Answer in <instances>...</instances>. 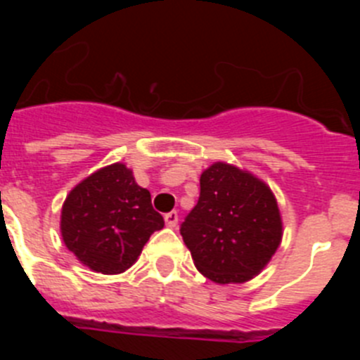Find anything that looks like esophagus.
I'll return each instance as SVG.
<instances>
[{
    "instance_id": "34e87169",
    "label": "esophagus",
    "mask_w": 360,
    "mask_h": 360,
    "mask_svg": "<svg viewBox=\"0 0 360 360\" xmlns=\"http://www.w3.org/2000/svg\"><path fill=\"white\" fill-rule=\"evenodd\" d=\"M164 219H165V225H167V227L174 229V227H176V224H178V212L176 211L167 212V214L164 216Z\"/></svg>"
}]
</instances>
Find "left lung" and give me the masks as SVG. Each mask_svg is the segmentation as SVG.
Instances as JSON below:
<instances>
[{
  "label": "left lung",
  "mask_w": 360,
  "mask_h": 360,
  "mask_svg": "<svg viewBox=\"0 0 360 360\" xmlns=\"http://www.w3.org/2000/svg\"><path fill=\"white\" fill-rule=\"evenodd\" d=\"M196 269L218 285L250 281L283 238L278 200L263 180L227 162L200 176V198L180 227Z\"/></svg>",
  "instance_id": "left-lung-1"
}]
</instances>
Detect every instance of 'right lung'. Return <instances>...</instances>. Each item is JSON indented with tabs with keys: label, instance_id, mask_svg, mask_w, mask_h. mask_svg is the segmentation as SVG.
<instances>
[{
	"label": "right lung",
	"instance_id": "right-lung-1",
	"mask_svg": "<svg viewBox=\"0 0 360 360\" xmlns=\"http://www.w3.org/2000/svg\"><path fill=\"white\" fill-rule=\"evenodd\" d=\"M164 218L149 191L135 182L122 162L101 167L73 187L63 203L61 236L66 249L101 274H120L139 259Z\"/></svg>",
	"mask_w": 360,
	"mask_h": 360
}]
</instances>
